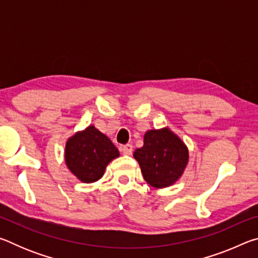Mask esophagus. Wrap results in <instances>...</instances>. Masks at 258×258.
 <instances>
[{
  "label": "esophagus",
  "mask_w": 258,
  "mask_h": 258,
  "mask_svg": "<svg viewBox=\"0 0 258 258\" xmlns=\"http://www.w3.org/2000/svg\"><path fill=\"white\" fill-rule=\"evenodd\" d=\"M121 151H123L124 155H132V151H133V146L132 145H125L121 147Z\"/></svg>",
  "instance_id": "1"
}]
</instances>
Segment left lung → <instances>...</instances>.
Returning <instances> with one entry per match:
<instances>
[{"mask_svg":"<svg viewBox=\"0 0 258 258\" xmlns=\"http://www.w3.org/2000/svg\"><path fill=\"white\" fill-rule=\"evenodd\" d=\"M133 156L146 182L157 189L173 185L189 161L187 147L168 127L146 132L143 147L135 150Z\"/></svg>","mask_w":258,"mask_h":258,"instance_id":"left-lung-1","label":"left lung"}]
</instances>
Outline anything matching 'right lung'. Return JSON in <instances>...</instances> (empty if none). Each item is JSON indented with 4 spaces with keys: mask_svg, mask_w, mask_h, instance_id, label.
<instances>
[{
    "mask_svg": "<svg viewBox=\"0 0 258 258\" xmlns=\"http://www.w3.org/2000/svg\"><path fill=\"white\" fill-rule=\"evenodd\" d=\"M117 157L119 151L111 140L93 125L69 138L64 148L68 169L83 183L100 180L108 164Z\"/></svg>",
    "mask_w": 258,
    "mask_h": 258,
    "instance_id": "obj_1",
    "label": "right lung"
}]
</instances>
